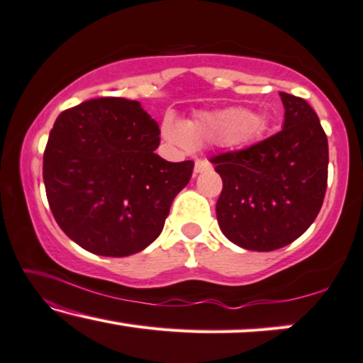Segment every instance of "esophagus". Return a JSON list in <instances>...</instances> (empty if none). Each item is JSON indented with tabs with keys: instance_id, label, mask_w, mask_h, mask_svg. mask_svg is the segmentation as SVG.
<instances>
[{
	"instance_id": "1",
	"label": "esophagus",
	"mask_w": 363,
	"mask_h": 363,
	"mask_svg": "<svg viewBox=\"0 0 363 363\" xmlns=\"http://www.w3.org/2000/svg\"><path fill=\"white\" fill-rule=\"evenodd\" d=\"M211 167H212L211 161H207V160H197V161H196V167H194V172H196V174H199V172H203V171L211 169Z\"/></svg>"
}]
</instances>
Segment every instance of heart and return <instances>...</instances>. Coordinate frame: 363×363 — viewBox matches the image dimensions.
<instances>
[{
  "label": "heart",
  "mask_w": 363,
  "mask_h": 363,
  "mask_svg": "<svg viewBox=\"0 0 363 363\" xmlns=\"http://www.w3.org/2000/svg\"><path fill=\"white\" fill-rule=\"evenodd\" d=\"M259 116L247 108H227L199 113L192 121L182 123L166 118L162 131L167 140L182 147L194 145L243 146L258 135Z\"/></svg>",
  "instance_id": "heart-1"
}]
</instances>
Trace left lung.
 Wrapping results in <instances>:
<instances>
[{
	"mask_svg": "<svg viewBox=\"0 0 363 363\" xmlns=\"http://www.w3.org/2000/svg\"><path fill=\"white\" fill-rule=\"evenodd\" d=\"M283 130L211 161L223 187L217 220L238 247L273 252L299 238L315 220L328 189V136L311 105L279 91Z\"/></svg>",
	"mask_w": 363,
	"mask_h": 363,
	"instance_id": "obj_1",
	"label": "left lung"
}]
</instances>
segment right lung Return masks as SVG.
Here are the masks:
<instances>
[{
    "label": "right lung",
    "instance_id": "add662e5",
    "mask_svg": "<svg viewBox=\"0 0 363 363\" xmlns=\"http://www.w3.org/2000/svg\"><path fill=\"white\" fill-rule=\"evenodd\" d=\"M160 126L135 100L101 96L62 111L44 150L45 196L69 238L101 257H130L162 232L194 161L155 152Z\"/></svg>",
    "mask_w": 363,
    "mask_h": 363
}]
</instances>
